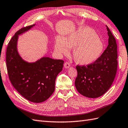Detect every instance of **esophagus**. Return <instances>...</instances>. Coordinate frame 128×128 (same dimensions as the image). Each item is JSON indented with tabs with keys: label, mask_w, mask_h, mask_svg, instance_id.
<instances>
[{
	"label": "esophagus",
	"mask_w": 128,
	"mask_h": 128,
	"mask_svg": "<svg viewBox=\"0 0 128 128\" xmlns=\"http://www.w3.org/2000/svg\"><path fill=\"white\" fill-rule=\"evenodd\" d=\"M70 66V65L69 64V63H68V62H65L64 64V66L65 68V69H68Z\"/></svg>",
	"instance_id": "1"
}]
</instances>
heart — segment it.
Segmentation results:
<instances>
[{"instance_id":"obj_1","label":"heart","mask_w":128,"mask_h":128,"mask_svg":"<svg viewBox=\"0 0 128 128\" xmlns=\"http://www.w3.org/2000/svg\"><path fill=\"white\" fill-rule=\"evenodd\" d=\"M70 48H74L73 58L76 63L86 65L94 63L100 58L104 45L93 29L82 28L66 37H57L54 44L56 53L66 55L69 53Z\"/></svg>"}]
</instances>
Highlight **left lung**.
I'll return each mask as SVG.
<instances>
[{
	"mask_svg": "<svg viewBox=\"0 0 128 128\" xmlns=\"http://www.w3.org/2000/svg\"><path fill=\"white\" fill-rule=\"evenodd\" d=\"M108 44L100 58L87 66H77L75 80L76 90L82 96L90 98L102 96L110 88L117 69V46L114 35L106 26Z\"/></svg>",
	"mask_w": 128,
	"mask_h": 128,
	"instance_id": "1",
	"label": "left lung"
}]
</instances>
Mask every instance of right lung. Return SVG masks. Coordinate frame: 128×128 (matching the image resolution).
I'll use <instances>...</instances> for the list:
<instances>
[{
    "mask_svg": "<svg viewBox=\"0 0 128 128\" xmlns=\"http://www.w3.org/2000/svg\"><path fill=\"white\" fill-rule=\"evenodd\" d=\"M35 26L23 28L16 32L8 44L6 60L14 87L26 99L39 103L48 99L54 92L56 79L63 69L64 61L43 57L34 62H28L22 58L17 48L19 35Z\"/></svg>",
    "mask_w": 128,
    "mask_h": 128,
    "instance_id": "right-lung-1",
    "label": "right lung"
}]
</instances>
